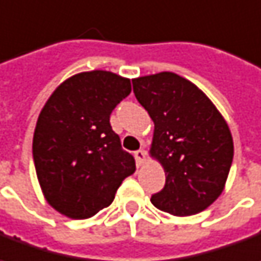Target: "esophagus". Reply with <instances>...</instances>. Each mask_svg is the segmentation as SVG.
I'll return each instance as SVG.
<instances>
[{
    "mask_svg": "<svg viewBox=\"0 0 261 261\" xmlns=\"http://www.w3.org/2000/svg\"><path fill=\"white\" fill-rule=\"evenodd\" d=\"M134 157H136V161H137L138 166H141L145 161V151L144 150H137V151L134 153Z\"/></svg>",
    "mask_w": 261,
    "mask_h": 261,
    "instance_id": "34e87169",
    "label": "esophagus"
}]
</instances>
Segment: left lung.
Instances as JSON below:
<instances>
[{
    "label": "left lung",
    "instance_id": "obj_1",
    "mask_svg": "<svg viewBox=\"0 0 261 261\" xmlns=\"http://www.w3.org/2000/svg\"><path fill=\"white\" fill-rule=\"evenodd\" d=\"M133 90L154 123L150 155L166 173L151 203L178 217L203 212L224 190L233 161L224 117L196 84L170 71L134 79Z\"/></svg>",
    "mask_w": 261,
    "mask_h": 261
}]
</instances>
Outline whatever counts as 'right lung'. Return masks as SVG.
<instances>
[{
	"label": "right lung",
	"instance_id": "obj_1",
	"mask_svg": "<svg viewBox=\"0 0 261 261\" xmlns=\"http://www.w3.org/2000/svg\"><path fill=\"white\" fill-rule=\"evenodd\" d=\"M130 93L128 79L86 71L63 81L42 107L34 131V164L44 197L58 213L93 217L136 171L110 124L111 111Z\"/></svg>",
	"mask_w": 261,
	"mask_h": 261
}]
</instances>
